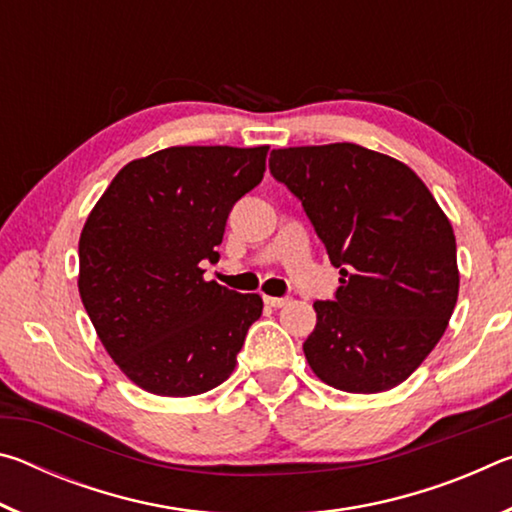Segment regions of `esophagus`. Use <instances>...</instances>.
Returning <instances> with one entry per match:
<instances>
[{"label":"esophagus","mask_w":512,"mask_h":512,"mask_svg":"<svg viewBox=\"0 0 512 512\" xmlns=\"http://www.w3.org/2000/svg\"><path fill=\"white\" fill-rule=\"evenodd\" d=\"M264 302L268 307H284L289 305V298H273V296H264Z\"/></svg>","instance_id":"34e87169"}]
</instances>
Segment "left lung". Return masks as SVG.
<instances>
[{"label":"left lung","instance_id":"1","mask_svg":"<svg viewBox=\"0 0 512 512\" xmlns=\"http://www.w3.org/2000/svg\"><path fill=\"white\" fill-rule=\"evenodd\" d=\"M273 176L296 194L329 262L334 300H316L302 345L309 368L348 393L400 386L445 334L458 300L456 237L418 173L352 142L271 153Z\"/></svg>","mask_w":512,"mask_h":512}]
</instances>
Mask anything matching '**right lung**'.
<instances>
[{
  "instance_id": "obj_1",
  "label": "right lung",
  "mask_w": 512,
  "mask_h": 512,
  "mask_svg": "<svg viewBox=\"0 0 512 512\" xmlns=\"http://www.w3.org/2000/svg\"><path fill=\"white\" fill-rule=\"evenodd\" d=\"M268 146H169L121 169L79 239V293L119 370L162 397L201 395L232 375L257 293L203 277L225 221L262 183Z\"/></svg>"
}]
</instances>
